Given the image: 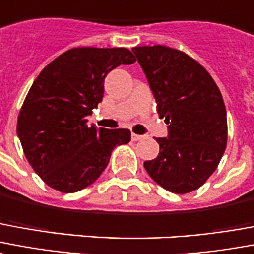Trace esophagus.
Segmentation results:
<instances>
[{
	"instance_id": "obj_1",
	"label": "esophagus",
	"mask_w": 254,
	"mask_h": 254,
	"mask_svg": "<svg viewBox=\"0 0 254 254\" xmlns=\"http://www.w3.org/2000/svg\"><path fill=\"white\" fill-rule=\"evenodd\" d=\"M144 136L141 134H136V133H132V141H138V140H142Z\"/></svg>"
}]
</instances>
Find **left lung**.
Returning <instances> with one entry per match:
<instances>
[{
    "instance_id": "obj_1",
    "label": "left lung",
    "mask_w": 254,
    "mask_h": 254,
    "mask_svg": "<svg viewBox=\"0 0 254 254\" xmlns=\"http://www.w3.org/2000/svg\"><path fill=\"white\" fill-rule=\"evenodd\" d=\"M168 124L156 138L160 152L144 163L156 183L174 194L199 189L217 170L227 144L226 108L207 69L183 51L165 46L132 48Z\"/></svg>"
}]
</instances>
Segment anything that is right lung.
Listing matches in <instances>:
<instances>
[{"label": "right lung", "instance_id": "obj_1", "mask_svg": "<svg viewBox=\"0 0 254 254\" xmlns=\"http://www.w3.org/2000/svg\"><path fill=\"white\" fill-rule=\"evenodd\" d=\"M136 58L127 48L78 47L41 71L17 120L24 155L43 182L60 192H76L98 179L112 151L130 141L127 129L87 125L103 98L106 75Z\"/></svg>", "mask_w": 254, "mask_h": 254}]
</instances>
